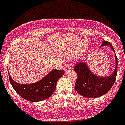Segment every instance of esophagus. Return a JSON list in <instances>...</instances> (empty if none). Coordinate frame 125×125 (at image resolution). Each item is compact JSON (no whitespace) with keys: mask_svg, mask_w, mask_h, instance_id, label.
<instances>
[{"mask_svg":"<svg viewBox=\"0 0 125 125\" xmlns=\"http://www.w3.org/2000/svg\"><path fill=\"white\" fill-rule=\"evenodd\" d=\"M72 69V66H71V64H67L65 66V67L64 68V70L65 71V73L67 74L68 73L69 71H70Z\"/></svg>","mask_w":125,"mask_h":125,"instance_id":"34e87169","label":"esophagus"}]
</instances>
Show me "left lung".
Segmentation results:
<instances>
[{"label":"left lung","mask_w":125,"mask_h":125,"mask_svg":"<svg viewBox=\"0 0 125 125\" xmlns=\"http://www.w3.org/2000/svg\"><path fill=\"white\" fill-rule=\"evenodd\" d=\"M105 46L111 47L115 56V69L110 76L101 77L94 74L89 70L88 64L84 62H79L75 65L74 71L78 74V79L75 84V89L82 96L86 98L102 96L109 91L115 81L117 75L118 59L111 43L103 41L100 47Z\"/></svg>","instance_id":"1"}]
</instances>
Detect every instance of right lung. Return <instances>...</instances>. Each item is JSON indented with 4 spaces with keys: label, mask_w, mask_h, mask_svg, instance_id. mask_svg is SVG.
I'll return each mask as SVG.
<instances>
[{
    "label": "right lung",
    "mask_w": 125,
    "mask_h": 125,
    "mask_svg": "<svg viewBox=\"0 0 125 125\" xmlns=\"http://www.w3.org/2000/svg\"><path fill=\"white\" fill-rule=\"evenodd\" d=\"M64 74V70L54 69L42 79L29 84L17 83L12 79L9 73V77L13 88L19 95L28 101L37 102L46 100L52 94L57 80Z\"/></svg>",
    "instance_id": "1"
}]
</instances>
